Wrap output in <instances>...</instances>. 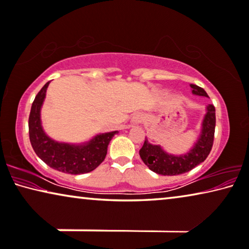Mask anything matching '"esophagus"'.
Returning <instances> with one entry per match:
<instances>
[{"label":"esophagus","mask_w":249,"mask_h":249,"mask_svg":"<svg viewBox=\"0 0 249 249\" xmlns=\"http://www.w3.org/2000/svg\"><path fill=\"white\" fill-rule=\"evenodd\" d=\"M144 120V114L141 112H138L133 114V117L131 118V124H139Z\"/></svg>","instance_id":"esophagus-1"}]
</instances>
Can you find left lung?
Here are the masks:
<instances>
[{
  "mask_svg": "<svg viewBox=\"0 0 249 249\" xmlns=\"http://www.w3.org/2000/svg\"><path fill=\"white\" fill-rule=\"evenodd\" d=\"M193 93L201 97H208L202 88L196 85H190ZM216 125V110L213 105L207 106V112L202 120V128L200 137L189 152L181 156H174L167 154L160 146L151 144L146 139L139 155L146 166L154 173L162 176H177L188 173L198 164L204 162L213 143Z\"/></svg>",
  "mask_w": 249,
  "mask_h": 249,
  "instance_id": "8db88e82",
  "label": "left lung"
}]
</instances>
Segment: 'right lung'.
I'll return each instance as SVG.
<instances>
[{"instance_id": "add662e5", "label": "right lung", "mask_w": 249, "mask_h": 249, "mask_svg": "<svg viewBox=\"0 0 249 249\" xmlns=\"http://www.w3.org/2000/svg\"><path fill=\"white\" fill-rule=\"evenodd\" d=\"M49 83H45L36 94L30 112L29 136L33 150L42 161L58 171L71 175L90 173L105 160L108 144L118 131L100 133L83 144H70L52 140L45 135L41 124V107Z\"/></svg>"}]
</instances>
